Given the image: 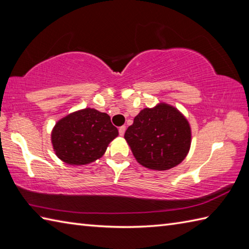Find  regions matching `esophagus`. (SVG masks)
<instances>
[{"label": "esophagus", "instance_id": "34e87169", "mask_svg": "<svg viewBox=\"0 0 249 249\" xmlns=\"http://www.w3.org/2000/svg\"><path fill=\"white\" fill-rule=\"evenodd\" d=\"M125 129H126V126H121V127L119 128L120 136H123L125 134Z\"/></svg>", "mask_w": 249, "mask_h": 249}]
</instances>
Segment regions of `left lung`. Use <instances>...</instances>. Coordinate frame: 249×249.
Here are the masks:
<instances>
[{
  "label": "left lung",
  "instance_id": "obj_1",
  "mask_svg": "<svg viewBox=\"0 0 249 249\" xmlns=\"http://www.w3.org/2000/svg\"><path fill=\"white\" fill-rule=\"evenodd\" d=\"M124 138L139 163L153 170H168L182 162L190 147L187 120L172 106L145 108L134 119Z\"/></svg>",
  "mask_w": 249,
  "mask_h": 249
}]
</instances>
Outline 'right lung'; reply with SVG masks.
Here are the masks:
<instances>
[{
  "label": "right lung",
  "instance_id": "obj_1",
  "mask_svg": "<svg viewBox=\"0 0 249 249\" xmlns=\"http://www.w3.org/2000/svg\"><path fill=\"white\" fill-rule=\"evenodd\" d=\"M118 135L107 113L86 108L57 122L51 141L61 160L68 165H87L102 157Z\"/></svg>",
  "mask_w": 249,
  "mask_h": 249
}]
</instances>
